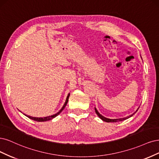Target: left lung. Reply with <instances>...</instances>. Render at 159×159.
Masks as SVG:
<instances>
[{
  "label": "left lung",
  "instance_id": "1",
  "mask_svg": "<svg viewBox=\"0 0 159 159\" xmlns=\"http://www.w3.org/2000/svg\"><path fill=\"white\" fill-rule=\"evenodd\" d=\"M139 109V108H138ZM138 109L136 110V111H135L134 114H133L132 115H131V116H127V117H124V118H119V119H109V118H106V117H105L104 116H102L99 112L98 111V110H96V108L95 107V111H96V114L98 116V117H100V118L101 119V120H102L103 121H106V122H117V121H124V120H127V119H128V118H129L130 117H131L133 115H134L135 114V113H136V112L137 111V110H138Z\"/></svg>",
  "mask_w": 159,
  "mask_h": 159
}]
</instances>
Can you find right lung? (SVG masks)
Returning <instances> with one entry per match:
<instances>
[{
    "label": "right lung",
    "instance_id": "1",
    "mask_svg": "<svg viewBox=\"0 0 159 159\" xmlns=\"http://www.w3.org/2000/svg\"><path fill=\"white\" fill-rule=\"evenodd\" d=\"M69 96H70V94H68L67 97H66V101L65 102V104L63 105V106L62 107V108H61L57 114H55L54 115H52V116H48V117H32V116H26L25 115V116H27L28 117H29L30 119L31 120H33L34 121H48V120H52L53 118H54V117H55L57 116H58L61 111H62L63 110V109L65 107L66 105L67 104V102H68V100H69Z\"/></svg>",
    "mask_w": 159,
    "mask_h": 159
}]
</instances>
